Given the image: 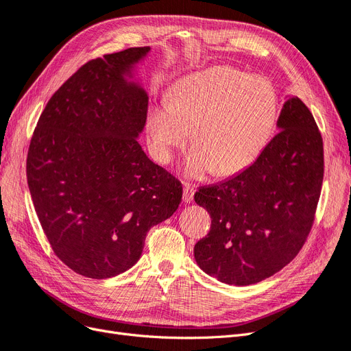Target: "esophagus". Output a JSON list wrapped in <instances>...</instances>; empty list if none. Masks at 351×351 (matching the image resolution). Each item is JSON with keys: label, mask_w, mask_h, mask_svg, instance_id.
Returning <instances> with one entry per match:
<instances>
[{"label": "esophagus", "mask_w": 351, "mask_h": 351, "mask_svg": "<svg viewBox=\"0 0 351 351\" xmlns=\"http://www.w3.org/2000/svg\"><path fill=\"white\" fill-rule=\"evenodd\" d=\"M195 187L193 186H190V184H187V183H184V186H183V200L184 202H191L193 200V196H195Z\"/></svg>", "instance_id": "34e87169"}]
</instances>
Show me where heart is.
Instances as JSON below:
<instances>
[{"mask_svg":"<svg viewBox=\"0 0 351 351\" xmlns=\"http://www.w3.org/2000/svg\"><path fill=\"white\" fill-rule=\"evenodd\" d=\"M279 97L263 77L231 66H215L181 80L168 106L149 119L152 149L161 162L171 160L193 129V145L184 160L189 177L216 170L237 174L256 161L274 129Z\"/></svg>","mask_w":351,"mask_h":351,"instance_id":"heart-1","label":"heart"}]
</instances>
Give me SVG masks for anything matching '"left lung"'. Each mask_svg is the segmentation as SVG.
Returning a JSON list of instances; mask_svg holds the SVG:
<instances>
[{
	"label": "left lung",
	"mask_w": 351,
	"mask_h": 351,
	"mask_svg": "<svg viewBox=\"0 0 351 351\" xmlns=\"http://www.w3.org/2000/svg\"><path fill=\"white\" fill-rule=\"evenodd\" d=\"M277 126L279 134L243 173L195 195L212 217L195 258L226 285H254L280 271L304 247L315 219L324 178L321 132L298 97L285 103Z\"/></svg>",
	"instance_id": "left-lung-1"
}]
</instances>
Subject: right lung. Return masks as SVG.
<instances>
[{
	"label": "right lung",
	"instance_id": "1",
	"mask_svg": "<svg viewBox=\"0 0 351 351\" xmlns=\"http://www.w3.org/2000/svg\"><path fill=\"white\" fill-rule=\"evenodd\" d=\"M149 47L91 59L47 101L27 152V183L58 258L90 279L126 271L149 229L168 219L183 186L154 164L136 136L147 93L123 75Z\"/></svg>",
	"mask_w": 351,
	"mask_h": 351
}]
</instances>
